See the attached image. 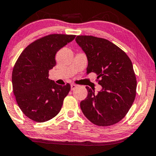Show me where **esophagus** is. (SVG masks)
Listing matches in <instances>:
<instances>
[{
    "label": "esophagus",
    "mask_w": 156,
    "mask_h": 156,
    "mask_svg": "<svg viewBox=\"0 0 156 156\" xmlns=\"http://www.w3.org/2000/svg\"><path fill=\"white\" fill-rule=\"evenodd\" d=\"M76 87L77 86L75 85V84H71V90H74V89H76Z\"/></svg>",
    "instance_id": "obj_1"
}]
</instances>
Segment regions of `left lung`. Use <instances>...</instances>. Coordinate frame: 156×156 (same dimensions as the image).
Segmentation results:
<instances>
[{"instance_id":"left-lung-1","label":"left lung","mask_w":156,"mask_h":156,"mask_svg":"<svg viewBox=\"0 0 156 156\" xmlns=\"http://www.w3.org/2000/svg\"><path fill=\"white\" fill-rule=\"evenodd\" d=\"M77 44L88 60L87 73H96L102 89L87 87L88 94L80 103L86 117L98 126H109L122 119L136 97V79L133 64L122 50L107 39L77 36Z\"/></svg>"}]
</instances>
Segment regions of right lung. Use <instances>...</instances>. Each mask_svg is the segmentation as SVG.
<instances>
[{"mask_svg": "<svg viewBox=\"0 0 156 156\" xmlns=\"http://www.w3.org/2000/svg\"><path fill=\"white\" fill-rule=\"evenodd\" d=\"M75 35L50 34L27 46L12 71V87L16 101L29 119L44 122L59 113L70 85L56 84L48 78L55 65V55L72 42Z\"/></svg>", "mask_w": 156, "mask_h": 156, "instance_id": "add662e5", "label": "right lung"}]
</instances>
